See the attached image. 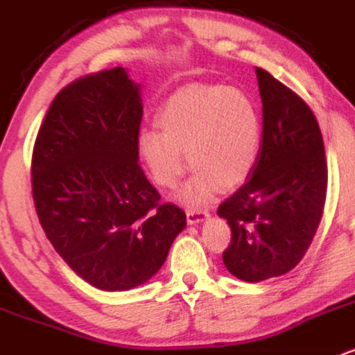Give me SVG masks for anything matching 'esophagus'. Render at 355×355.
Here are the masks:
<instances>
[{
    "mask_svg": "<svg viewBox=\"0 0 355 355\" xmlns=\"http://www.w3.org/2000/svg\"><path fill=\"white\" fill-rule=\"evenodd\" d=\"M207 218H209V211H205V210H189L187 211V222H189L190 225H197V223H200Z\"/></svg>",
    "mask_w": 355,
    "mask_h": 355,
    "instance_id": "obj_1",
    "label": "esophagus"
}]
</instances>
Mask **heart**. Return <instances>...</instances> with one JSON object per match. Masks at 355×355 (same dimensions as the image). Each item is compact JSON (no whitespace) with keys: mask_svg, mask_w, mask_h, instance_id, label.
Segmentation results:
<instances>
[{"mask_svg":"<svg viewBox=\"0 0 355 355\" xmlns=\"http://www.w3.org/2000/svg\"><path fill=\"white\" fill-rule=\"evenodd\" d=\"M157 130H144L138 152L153 180L173 189L187 170L193 177L180 191L189 205L209 202L218 190L235 189L255 168L262 150V113L243 89L195 85L175 92L157 115Z\"/></svg>","mask_w":355,"mask_h":355,"instance_id":"1","label":"heart"}]
</instances>
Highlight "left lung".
<instances>
[{
  "label": "left lung",
  "instance_id": "obj_1",
  "mask_svg": "<svg viewBox=\"0 0 355 355\" xmlns=\"http://www.w3.org/2000/svg\"><path fill=\"white\" fill-rule=\"evenodd\" d=\"M262 150L248 180L218 207L232 229L227 270L243 282L287 274L311 245L327 193L324 140L307 103L255 68Z\"/></svg>",
  "mask_w": 355,
  "mask_h": 355
}]
</instances>
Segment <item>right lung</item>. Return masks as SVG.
<instances>
[{
    "instance_id": "1",
    "label": "right lung",
    "mask_w": 355,
    "mask_h": 355,
    "mask_svg": "<svg viewBox=\"0 0 355 355\" xmlns=\"http://www.w3.org/2000/svg\"><path fill=\"white\" fill-rule=\"evenodd\" d=\"M141 85L118 67L73 81L53 100L31 183L44 234L85 282L121 292L148 282L187 227L138 165Z\"/></svg>"
}]
</instances>
